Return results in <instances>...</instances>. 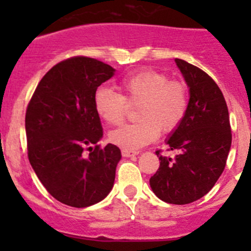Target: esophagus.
<instances>
[{
    "mask_svg": "<svg viewBox=\"0 0 251 251\" xmlns=\"http://www.w3.org/2000/svg\"><path fill=\"white\" fill-rule=\"evenodd\" d=\"M121 154H123L124 156H126V158H130V156L137 155L138 151H131V149H123V151H121Z\"/></svg>",
    "mask_w": 251,
    "mask_h": 251,
    "instance_id": "1",
    "label": "esophagus"
}]
</instances>
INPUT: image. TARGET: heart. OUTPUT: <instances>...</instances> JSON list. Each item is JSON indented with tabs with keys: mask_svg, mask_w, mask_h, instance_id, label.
I'll return each instance as SVG.
<instances>
[{
	"mask_svg": "<svg viewBox=\"0 0 251 251\" xmlns=\"http://www.w3.org/2000/svg\"><path fill=\"white\" fill-rule=\"evenodd\" d=\"M120 93L100 87L93 96L97 115L109 125H119L127 104H137L136 123L125 124L109 133L110 141L124 149L142 148L159 137L160 132L176 130L188 110V92L183 82L170 80L151 69L131 73L119 81Z\"/></svg>",
	"mask_w": 251,
	"mask_h": 251,
	"instance_id": "heart-1",
	"label": "heart"
}]
</instances>
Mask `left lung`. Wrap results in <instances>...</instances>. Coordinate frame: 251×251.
<instances>
[{
    "mask_svg": "<svg viewBox=\"0 0 251 251\" xmlns=\"http://www.w3.org/2000/svg\"><path fill=\"white\" fill-rule=\"evenodd\" d=\"M189 87L183 121L166 141L175 158L156 151L160 166L149 183L154 194L169 204L198 201L215 186L226 166L232 143L226 100L217 83L196 65L176 58Z\"/></svg>",
    "mask_w": 251,
    "mask_h": 251,
    "instance_id": "1",
    "label": "left lung"
}]
</instances>
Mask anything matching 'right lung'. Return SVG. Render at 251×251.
Returning <instances> with one entry per match:
<instances>
[{"instance_id": "1", "label": "right lung", "mask_w": 251, "mask_h": 251, "mask_svg": "<svg viewBox=\"0 0 251 251\" xmlns=\"http://www.w3.org/2000/svg\"><path fill=\"white\" fill-rule=\"evenodd\" d=\"M114 72L95 58H68L48 70L27 104V158L48 193L69 206L98 203L113 188L121 153L97 144L103 128L93 96Z\"/></svg>"}]
</instances>
